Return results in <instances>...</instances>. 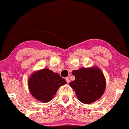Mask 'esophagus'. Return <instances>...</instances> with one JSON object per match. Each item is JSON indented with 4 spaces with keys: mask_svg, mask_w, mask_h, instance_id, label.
Wrapping results in <instances>:
<instances>
[{
    "mask_svg": "<svg viewBox=\"0 0 129 129\" xmlns=\"http://www.w3.org/2000/svg\"><path fill=\"white\" fill-rule=\"evenodd\" d=\"M65 80H66L67 82V83H69V82H70V78H65Z\"/></svg>",
    "mask_w": 129,
    "mask_h": 129,
    "instance_id": "34e87169",
    "label": "esophagus"
}]
</instances>
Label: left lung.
<instances>
[{
    "label": "left lung",
    "mask_w": 129,
    "mask_h": 129,
    "mask_svg": "<svg viewBox=\"0 0 129 129\" xmlns=\"http://www.w3.org/2000/svg\"><path fill=\"white\" fill-rule=\"evenodd\" d=\"M75 79L69 84L82 103H94L100 98L106 87V80L101 71L96 67L73 71Z\"/></svg>",
    "instance_id": "1"
}]
</instances>
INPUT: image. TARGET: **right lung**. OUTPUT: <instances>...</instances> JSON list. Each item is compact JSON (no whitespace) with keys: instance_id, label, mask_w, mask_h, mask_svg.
Here are the masks:
<instances>
[{"instance_id":"obj_1","label":"right lung","mask_w":129,"mask_h":129,"mask_svg":"<svg viewBox=\"0 0 129 129\" xmlns=\"http://www.w3.org/2000/svg\"><path fill=\"white\" fill-rule=\"evenodd\" d=\"M66 83L64 79L59 74L47 68L33 73L28 82L30 94L35 99L42 103L51 101L58 88Z\"/></svg>"}]
</instances>
